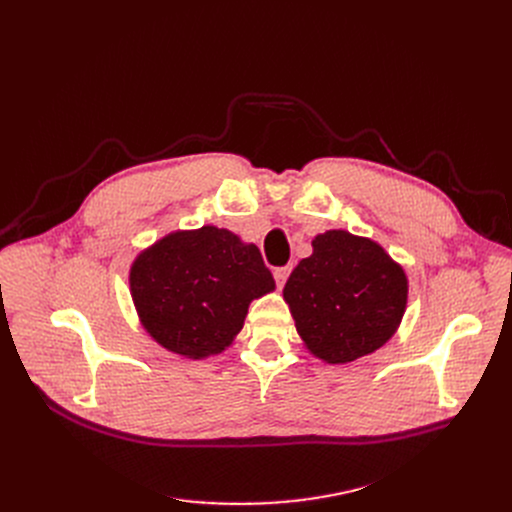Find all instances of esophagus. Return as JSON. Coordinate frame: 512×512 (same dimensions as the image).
Returning <instances> with one entry per match:
<instances>
[{
  "label": "esophagus",
  "instance_id": "1",
  "mask_svg": "<svg viewBox=\"0 0 512 512\" xmlns=\"http://www.w3.org/2000/svg\"><path fill=\"white\" fill-rule=\"evenodd\" d=\"M290 270H292L290 265H284V267H276V270H274V278H276V284H278V288H282V286L286 284V278L290 276Z\"/></svg>",
  "mask_w": 512,
  "mask_h": 512
}]
</instances>
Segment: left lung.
Returning a JSON list of instances; mask_svg holds the SVG:
<instances>
[{"mask_svg":"<svg viewBox=\"0 0 512 512\" xmlns=\"http://www.w3.org/2000/svg\"><path fill=\"white\" fill-rule=\"evenodd\" d=\"M294 267L284 301L309 351L326 363H351L378 351L407 307L405 270L369 238L328 230Z\"/></svg>","mask_w":512,"mask_h":512,"instance_id":"8db88e82","label":"left lung"}]
</instances>
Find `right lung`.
I'll list each match as a JSON object with an SVG mask.
<instances>
[{"label":"right lung","mask_w":512,"mask_h":512,"mask_svg":"<svg viewBox=\"0 0 512 512\" xmlns=\"http://www.w3.org/2000/svg\"><path fill=\"white\" fill-rule=\"evenodd\" d=\"M274 288L259 249L215 226L172 232L130 267L143 328L188 359L222 353L242 330L249 303Z\"/></svg>","instance_id":"add662e5"}]
</instances>
